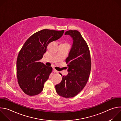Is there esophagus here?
<instances>
[{
	"mask_svg": "<svg viewBox=\"0 0 121 121\" xmlns=\"http://www.w3.org/2000/svg\"><path fill=\"white\" fill-rule=\"evenodd\" d=\"M53 71H54V73H57L58 72V71H57L55 68H53Z\"/></svg>",
	"mask_w": 121,
	"mask_h": 121,
	"instance_id": "34e87169",
	"label": "esophagus"
}]
</instances>
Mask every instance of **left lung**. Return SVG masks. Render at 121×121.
<instances>
[{
  "mask_svg": "<svg viewBox=\"0 0 121 121\" xmlns=\"http://www.w3.org/2000/svg\"><path fill=\"white\" fill-rule=\"evenodd\" d=\"M65 35H69L73 43L65 59L69 73L62 76L61 82L56 86L57 93L63 97L69 98L78 94L85 87L90 75L91 62L90 50L80 33L77 30L66 31Z\"/></svg>",
  "mask_w": 121,
  "mask_h": 121,
  "instance_id": "left-lung-1",
  "label": "left lung"
}]
</instances>
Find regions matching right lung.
I'll return each instance as SVG.
<instances>
[{"label":"right lung","mask_w":121,"mask_h":121,"mask_svg":"<svg viewBox=\"0 0 121 121\" xmlns=\"http://www.w3.org/2000/svg\"><path fill=\"white\" fill-rule=\"evenodd\" d=\"M64 32V30H41L30 37L20 51L17 60V76L20 87L26 94L32 96L42 91L53 68L39 61L49 43L59 39Z\"/></svg>","instance_id":"1"}]
</instances>
